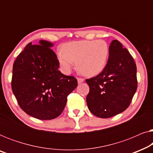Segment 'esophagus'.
Listing matches in <instances>:
<instances>
[{
	"instance_id": "1",
	"label": "esophagus",
	"mask_w": 153,
	"mask_h": 153,
	"mask_svg": "<svg viewBox=\"0 0 153 153\" xmlns=\"http://www.w3.org/2000/svg\"><path fill=\"white\" fill-rule=\"evenodd\" d=\"M77 81H78V83H81L84 81V79L83 78H78L77 79Z\"/></svg>"
}]
</instances>
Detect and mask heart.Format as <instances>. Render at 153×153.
Returning <instances> with one entry per match:
<instances>
[{
    "label": "heart",
    "instance_id": "heart-1",
    "mask_svg": "<svg viewBox=\"0 0 153 153\" xmlns=\"http://www.w3.org/2000/svg\"><path fill=\"white\" fill-rule=\"evenodd\" d=\"M62 52L58 53L62 68L69 72L76 61L77 68L83 74L95 76L105 68L108 56V47L104 40L75 41L63 45Z\"/></svg>",
    "mask_w": 153,
    "mask_h": 153
}]
</instances>
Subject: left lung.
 Returning <instances> with one entry per match:
<instances>
[{"instance_id":"obj_1","label":"left lung","mask_w":153,"mask_h":153,"mask_svg":"<svg viewBox=\"0 0 153 153\" xmlns=\"http://www.w3.org/2000/svg\"><path fill=\"white\" fill-rule=\"evenodd\" d=\"M108 54L102 72L85 80L90 88L88 107L102 118H111L127 109L137 88V66L128 50L115 39L109 46Z\"/></svg>"}]
</instances>
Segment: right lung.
Returning a JSON list of instances; mask_svg holds the SVG:
<instances>
[{
    "mask_svg": "<svg viewBox=\"0 0 153 153\" xmlns=\"http://www.w3.org/2000/svg\"><path fill=\"white\" fill-rule=\"evenodd\" d=\"M45 40L28 43L13 65L12 90L21 108L39 120H51L62 114L67 97L77 80L60 72L59 61Z\"/></svg>",
    "mask_w": 153,
    "mask_h": 153,
    "instance_id": "1",
    "label": "right lung"
}]
</instances>
